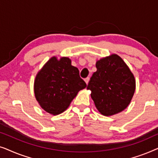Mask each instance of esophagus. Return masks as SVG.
Wrapping results in <instances>:
<instances>
[{"instance_id":"esophagus-1","label":"esophagus","mask_w":158,"mask_h":158,"mask_svg":"<svg viewBox=\"0 0 158 158\" xmlns=\"http://www.w3.org/2000/svg\"><path fill=\"white\" fill-rule=\"evenodd\" d=\"M89 81H90V77H86V78L85 79V81L87 85L88 84V83H89Z\"/></svg>"}]
</instances>
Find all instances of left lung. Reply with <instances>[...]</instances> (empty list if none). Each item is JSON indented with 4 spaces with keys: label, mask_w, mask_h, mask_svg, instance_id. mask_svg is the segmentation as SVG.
<instances>
[{
    "label": "left lung",
    "mask_w": 158,
    "mask_h": 158,
    "mask_svg": "<svg viewBox=\"0 0 158 158\" xmlns=\"http://www.w3.org/2000/svg\"><path fill=\"white\" fill-rule=\"evenodd\" d=\"M87 89L97 109L104 116L122 111L130 103L135 90V79L119 56H111L96 62Z\"/></svg>",
    "instance_id": "obj_1"
}]
</instances>
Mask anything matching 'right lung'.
<instances>
[{"instance_id": "obj_1", "label": "right lung", "mask_w": 158, "mask_h": 158, "mask_svg": "<svg viewBox=\"0 0 158 158\" xmlns=\"http://www.w3.org/2000/svg\"><path fill=\"white\" fill-rule=\"evenodd\" d=\"M78 69L68 57H52L38 73L34 94L44 111L57 115L68 109L79 90L86 87Z\"/></svg>"}]
</instances>
